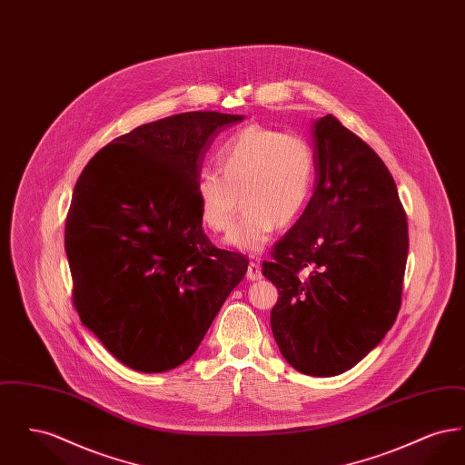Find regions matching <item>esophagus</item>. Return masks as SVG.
Wrapping results in <instances>:
<instances>
[{
	"label": "esophagus",
	"instance_id": "obj_1",
	"mask_svg": "<svg viewBox=\"0 0 465 465\" xmlns=\"http://www.w3.org/2000/svg\"><path fill=\"white\" fill-rule=\"evenodd\" d=\"M245 277H247V281H260V279L263 277V275H262V266L258 265V263H254V262H251V263L247 265Z\"/></svg>",
	"mask_w": 465,
	"mask_h": 465
}]
</instances>
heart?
Masks as SVG:
<instances>
[{"label":"heart","instance_id":"heart-1","mask_svg":"<svg viewBox=\"0 0 465 465\" xmlns=\"http://www.w3.org/2000/svg\"><path fill=\"white\" fill-rule=\"evenodd\" d=\"M218 162L222 173L197 177L200 220L213 232H224L242 199V216L224 243L260 254L275 226H289L302 214L313 183V152L298 134L251 125L223 144Z\"/></svg>","mask_w":465,"mask_h":465}]
</instances>
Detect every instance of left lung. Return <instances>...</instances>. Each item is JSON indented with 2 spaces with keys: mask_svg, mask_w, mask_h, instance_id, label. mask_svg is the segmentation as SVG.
I'll list each match as a JSON object with an SVG mask.
<instances>
[{
  "mask_svg": "<svg viewBox=\"0 0 465 465\" xmlns=\"http://www.w3.org/2000/svg\"><path fill=\"white\" fill-rule=\"evenodd\" d=\"M312 146L313 195L263 275L279 289L270 324L281 354L300 373L334 376L398 317L408 223L381 158L332 114L312 122Z\"/></svg>",
  "mask_w": 465,
  "mask_h": 465,
  "instance_id": "left-lung-1",
  "label": "left lung"
}]
</instances>
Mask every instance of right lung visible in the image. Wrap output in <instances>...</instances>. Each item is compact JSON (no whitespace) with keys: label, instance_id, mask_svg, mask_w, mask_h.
<instances>
[{"label":"right lung","instance_id":"obj_1","mask_svg":"<svg viewBox=\"0 0 465 465\" xmlns=\"http://www.w3.org/2000/svg\"><path fill=\"white\" fill-rule=\"evenodd\" d=\"M242 114L190 111L113 139L78 179L67 262L85 328L141 373L181 366L199 349L247 272L209 242L195 184L205 153Z\"/></svg>","mask_w":465,"mask_h":465}]
</instances>
